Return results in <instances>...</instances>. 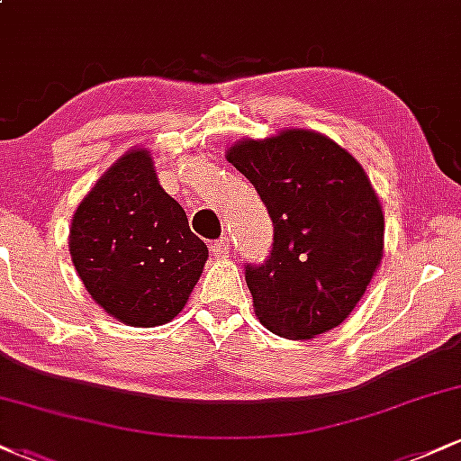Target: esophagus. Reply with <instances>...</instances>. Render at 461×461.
Masks as SVG:
<instances>
[{
    "instance_id": "1",
    "label": "esophagus",
    "mask_w": 461,
    "mask_h": 461,
    "mask_svg": "<svg viewBox=\"0 0 461 461\" xmlns=\"http://www.w3.org/2000/svg\"><path fill=\"white\" fill-rule=\"evenodd\" d=\"M210 249H212L214 256L223 258V256H227V253H230V240H227V238H219V240H214L212 245H210Z\"/></svg>"
}]
</instances>
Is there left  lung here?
<instances>
[{"instance_id": "left-lung-1", "label": "left lung", "mask_w": 461, "mask_h": 461, "mask_svg": "<svg viewBox=\"0 0 461 461\" xmlns=\"http://www.w3.org/2000/svg\"><path fill=\"white\" fill-rule=\"evenodd\" d=\"M273 221V245L245 264L258 319L308 340L351 314L384 253V212L351 153L310 130L242 140L227 153Z\"/></svg>"}]
</instances>
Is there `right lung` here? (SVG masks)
Masks as SVG:
<instances>
[{"mask_svg":"<svg viewBox=\"0 0 461 461\" xmlns=\"http://www.w3.org/2000/svg\"><path fill=\"white\" fill-rule=\"evenodd\" d=\"M71 258L88 294L128 325H164L186 305L208 247L158 184L149 153H125L77 205Z\"/></svg>","mask_w":461,"mask_h":461,"instance_id":"obj_1","label":"right lung"}]
</instances>
